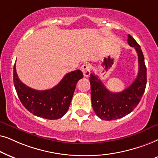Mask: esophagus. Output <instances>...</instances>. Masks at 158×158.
Returning <instances> with one entry per match:
<instances>
[{
	"instance_id": "obj_1",
	"label": "esophagus",
	"mask_w": 158,
	"mask_h": 158,
	"mask_svg": "<svg viewBox=\"0 0 158 158\" xmlns=\"http://www.w3.org/2000/svg\"><path fill=\"white\" fill-rule=\"evenodd\" d=\"M90 67L89 65L88 64H84L82 66H81V71H82L84 77H89L90 74Z\"/></svg>"
}]
</instances>
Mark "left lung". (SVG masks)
I'll return each mask as SVG.
<instances>
[{"label": "left lung", "instance_id": "8db88e82", "mask_svg": "<svg viewBox=\"0 0 158 158\" xmlns=\"http://www.w3.org/2000/svg\"><path fill=\"white\" fill-rule=\"evenodd\" d=\"M128 43L135 48L139 63L138 75L129 87L121 92H111L98 76L94 73L90 74L92 108L95 114L105 121L121 118L132 112L142 99L146 87L147 68L142 50L130 35H128Z\"/></svg>", "mask_w": 158, "mask_h": 158}]
</instances>
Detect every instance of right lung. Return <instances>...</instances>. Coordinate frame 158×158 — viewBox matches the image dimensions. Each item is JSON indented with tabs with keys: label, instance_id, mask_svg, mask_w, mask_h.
Segmentation results:
<instances>
[{
	"label": "right lung",
	"instance_id": "add662e5",
	"mask_svg": "<svg viewBox=\"0 0 158 158\" xmlns=\"http://www.w3.org/2000/svg\"><path fill=\"white\" fill-rule=\"evenodd\" d=\"M83 77L80 70L65 75L56 87L47 90H36L25 85L19 79L14 66V84L16 93L24 108L37 116L55 120L64 116L69 110L76 85Z\"/></svg>",
	"mask_w": 158,
	"mask_h": 158
}]
</instances>
